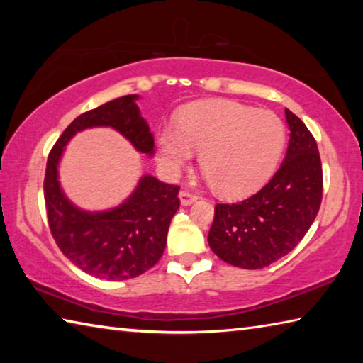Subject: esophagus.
I'll list each match as a JSON object with an SVG mask.
<instances>
[{
	"instance_id": "obj_1",
	"label": "esophagus",
	"mask_w": 363,
	"mask_h": 363,
	"mask_svg": "<svg viewBox=\"0 0 363 363\" xmlns=\"http://www.w3.org/2000/svg\"><path fill=\"white\" fill-rule=\"evenodd\" d=\"M179 196H181V203H182L184 206H189V205H192L194 201L199 200V195L192 194V192H190V190H181Z\"/></svg>"
}]
</instances>
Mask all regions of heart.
<instances>
[{
    "label": "heart",
    "mask_w": 363,
    "mask_h": 363,
    "mask_svg": "<svg viewBox=\"0 0 363 363\" xmlns=\"http://www.w3.org/2000/svg\"><path fill=\"white\" fill-rule=\"evenodd\" d=\"M285 125L269 110L216 99L190 104L158 134V160L176 174L201 149L200 164L219 192L243 195L261 186L285 149Z\"/></svg>",
    "instance_id": "b5f03b06"
}]
</instances>
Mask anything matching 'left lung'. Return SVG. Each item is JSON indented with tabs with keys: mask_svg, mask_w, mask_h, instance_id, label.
Returning a JSON list of instances; mask_svg holds the SVG:
<instances>
[{
	"mask_svg": "<svg viewBox=\"0 0 363 363\" xmlns=\"http://www.w3.org/2000/svg\"><path fill=\"white\" fill-rule=\"evenodd\" d=\"M290 144L277 173L259 192L237 203H218L208 233L213 253L242 269H262L303 240L322 203L320 153L312 133L285 108Z\"/></svg>",
	"mask_w": 363,
	"mask_h": 363,
	"instance_id": "8db88e82",
	"label": "left lung"
}]
</instances>
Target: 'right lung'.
<instances>
[{
  "mask_svg": "<svg viewBox=\"0 0 363 363\" xmlns=\"http://www.w3.org/2000/svg\"><path fill=\"white\" fill-rule=\"evenodd\" d=\"M136 94L123 96L77 116L49 152L45 174L48 224L64 256L86 274L128 280L155 266L167 247L171 219L179 208V186L144 176L125 203L104 213L78 210L65 199L57 164L65 144L78 131L112 126L143 153H153V136L136 106Z\"/></svg>",
  "mask_w": 363,
  "mask_h": 363,
  "instance_id": "1",
  "label": "right lung"
}]
</instances>
